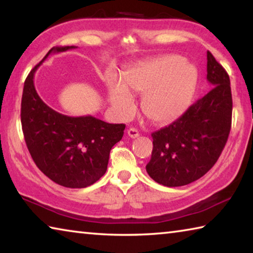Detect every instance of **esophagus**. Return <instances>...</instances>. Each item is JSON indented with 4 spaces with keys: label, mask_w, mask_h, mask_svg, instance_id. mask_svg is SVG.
<instances>
[{
    "label": "esophagus",
    "mask_w": 253,
    "mask_h": 253,
    "mask_svg": "<svg viewBox=\"0 0 253 253\" xmlns=\"http://www.w3.org/2000/svg\"><path fill=\"white\" fill-rule=\"evenodd\" d=\"M127 135L129 136L130 138H137V137L139 136V132L136 128H129V129L127 130Z\"/></svg>",
    "instance_id": "obj_1"
}]
</instances>
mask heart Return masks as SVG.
Returning a JSON list of instances; mask_svg holds the SVG:
<instances>
[{
    "label": "heart",
    "instance_id": "1",
    "mask_svg": "<svg viewBox=\"0 0 253 253\" xmlns=\"http://www.w3.org/2000/svg\"><path fill=\"white\" fill-rule=\"evenodd\" d=\"M198 85V71L181 55L169 54L140 63L128 70L121 81L109 84V100L126 114L134 107L129 93L144 95L142 109L149 121L166 125L185 113Z\"/></svg>",
    "mask_w": 253,
    "mask_h": 253
}]
</instances>
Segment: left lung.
Returning a JSON list of instances; mask_svg holds the SVG:
<instances>
[{"label":"left lung","instance_id":"left-lung-1","mask_svg":"<svg viewBox=\"0 0 253 253\" xmlns=\"http://www.w3.org/2000/svg\"><path fill=\"white\" fill-rule=\"evenodd\" d=\"M207 79L212 89L170 125L154 131L146 170L164 186H183L207 174L228 140L232 121L230 78L208 51Z\"/></svg>","mask_w":253,"mask_h":253}]
</instances>
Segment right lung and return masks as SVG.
<instances>
[{
  "instance_id": "obj_1",
  "label": "right lung",
  "mask_w": 253,
  "mask_h": 253,
  "mask_svg": "<svg viewBox=\"0 0 253 253\" xmlns=\"http://www.w3.org/2000/svg\"><path fill=\"white\" fill-rule=\"evenodd\" d=\"M54 46L24 81L21 124L36 165L51 181L70 188H83L106 173L110 149L122 139L125 125L108 124L92 116L70 117L44 104L34 88V75L51 53L76 49Z\"/></svg>"
}]
</instances>
